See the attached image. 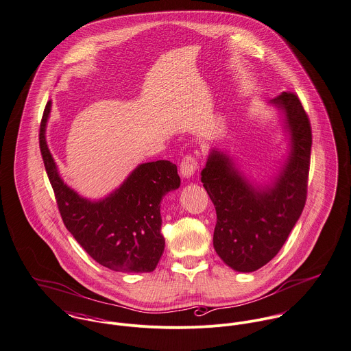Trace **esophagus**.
Masks as SVG:
<instances>
[{
    "label": "esophagus",
    "instance_id": "1",
    "mask_svg": "<svg viewBox=\"0 0 351 351\" xmlns=\"http://www.w3.org/2000/svg\"><path fill=\"white\" fill-rule=\"evenodd\" d=\"M199 168L197 154H186L180 162V173L183 178H191L194 172Z\"/></svg>",
    "mask_w": 351,
    "mask_h": 351
}]
</instances>
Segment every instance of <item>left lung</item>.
<instances>
[{
    "label": "left lung",
    "instance_id": "left-lung-1",
    "mask_svg": "<svg viewBox=\"0 0 351 351\" xmlns=\"http://www.w3.org/2000/svg\"><path fill=\"white\" fill-rule=\"evenodd\" d=\"M271 104L285 113L290 153L274 183L256 187L232 160L212 149L201 182L217 215L213 246L234 271L253 272L282 249L306 202L312 128L294 93L283 91Z\"/></svg>",
    "mask_w": 351,
    "mask_h": 351
}]
</instances>
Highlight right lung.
<instances>
[{"label": "right lung", "mask_w": 351, "mask_h": 351, "mask_svg": "<svg viewBox=\"0 0 351 351\" xmlns=\"http://www.w3.org/2000/svg\"><path fill=\"white\" fill-rule=\"evenodd\" d=\"M50 108L49 101L40 121L39 147L64 226L102 267L134 274L154 271L165 247L161 201L180 186L176 165L167 160L141 164L106 198L86 199L62 182L47 147L45 131Z\"/></svg>", "instance_id": "obj_1"}]
</instances>
